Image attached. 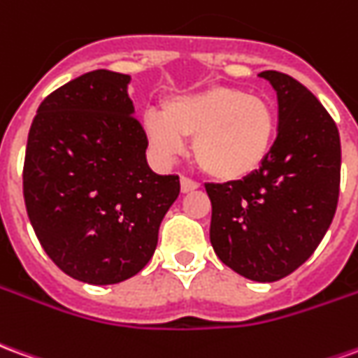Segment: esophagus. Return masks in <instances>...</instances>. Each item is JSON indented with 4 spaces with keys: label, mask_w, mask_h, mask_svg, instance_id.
Masks as SVG:
<instances>
[{
    "label": "esophagus",
    "mask_w": 358,
    "mask_h": 358,
    "mask_svg": "<svg viewBox=\"0 0 358 358\" xmlns=\"http://www.w3.org/2000/svg\"><path fill=\"white\" fill-rule=\"evenodd\" d=\"M180 187H182V192H184V194H187V192H194V189H197L199 184H197L195 180L187 178V176H182V178H180Z\"/></svg>",
    "instance_id": "34e87169"
}]
</instances>
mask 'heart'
Instances as JSON below:
<instances>
[{
    "label": "heart",
    "mask_w": 358,
    "mask_h": 358,
    "mask_svg": "<svg viewBox=\"0 0 358 358\" xmlns=\"http://www.w3.org/2000/svg\"><path fill=\"white\" fill-rule=\"evenodd\" d=\"M276 128V110L266 97L232 86L171 99L163 117L145 120L149 143L159 155H176L184 140H194L195 163L218 182H240L261 171Z\"/></svg>",
    "instance_id": "b5f03b06"
}]
</instances>
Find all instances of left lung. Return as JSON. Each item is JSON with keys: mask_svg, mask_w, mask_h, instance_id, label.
I'll return each mask as SVG.
<instances>
[{"mask_svg": "<svg viewBox=\"0 0 358 358\" xmlns=\"http://www.w3.org/2000/svg\"><path fill=\"white\" fill-rule=\"evenodd\" d=\"M278 95V136L266 163L240 182L207 184L210 243L255 282H276L315 253L338 209L341 143L324 105L289 74L264 71Z\"/></svg>", "mask_w": 358, "mask_h": 358, "instance_id": "1", "label": "left lung"}]
</instances>
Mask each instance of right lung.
Instances as JSON below:
<instances>
[{"label":"right lung","mask_w":358,"mask_h":358,"mask_svg":"<svg viewBox=\"0 0 358 358\" xmlns=\"http://www.w3.org/2000/svg\"><path fill=\"white\" fill-rule=\"evenodd\" d=\"M128 82L110 71L66 82L40 103L28 132V218L51 261L92 285L118 284L149 263L180 194L176 174L149 169Z\"/></svg>","instance_id":"obj_1"}]
</instances>
